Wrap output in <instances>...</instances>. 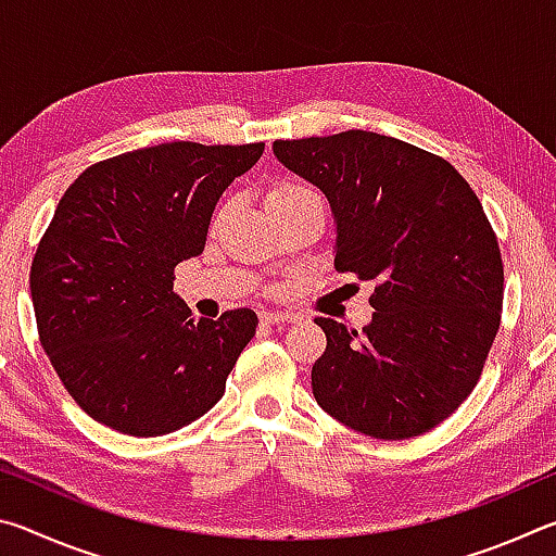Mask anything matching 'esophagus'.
Instances as JSON below:
<instances>
[{"label":"esophagus","instance_id":"esophagus-1","mask_svg":"<svg viewBox=\"0 0 556 556\" xmlns=\"http://www.w3.org/2000/svg\"><path fill=\"white\" fill-rule=\"evenodd\" d=\"M294 314L289 312H262L260 314V321L262 324H287V321H294Z\"/></svg>","mask_w":556,"mask_h":556}]
</instances>
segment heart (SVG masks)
I'll list each match as a JSON object with an SVG mask.
<instances>
[{
	"instance_id": "obj_1",
	"label": "heart",
	"mask_w": 556,
	"mask_h": 556,
	"mask_svg": "<svg viewBox=\"0 0 556 556\" xmlns=\"http://www.w3.org/2000/svg\"><path fill=\"white\" fill-rule=\"evenodd\" d=\"M308 188L301 186V184H294V181H279L269 188L267 193V205H277V203H287L291 199H296V195L306 193Z\"/></svg>"
}]
</instances>
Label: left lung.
I'll use <instances>...</instances> for the list:
<instances>
[{
  "label": "left lung",
  "instance_id": "1",
  "mask_svg": "<svg viewBox=\"0 0 556 556\" xmlns=\"http://www.w3.org/2000/svg\"><path fill=\"white\" fill-rule=\"evenodd\" d=\"M271 149L331 203L336 269L375 281L363 336L316 318V402L365 437L434 429L476 388L501 328L503 260L481 201L446 159L375 131Z\"/></svg>",
  "mask_w": 556,
  "mask_h": 556
}]
</instances>
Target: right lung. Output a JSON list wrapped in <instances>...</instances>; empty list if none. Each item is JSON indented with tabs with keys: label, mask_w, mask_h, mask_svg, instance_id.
Segmentation results:
<instances>
[{
	"label": "right lung",
	"mask_w": 556,
	"mask_h": 556,
	"mask_svg": "<svg viewBox=\"0 0 556 556\" xmlns=\"http://www.w3.org/2000/svg\"><path fill=\"white\" fill-rule=\"evenodd\" d=\"M262 152L144 147L88 166L63 193L31 262V301L63 388L100 425L162 437L223 397L257 314L195 321L174 267L201 255L215 203Z\"/></svg>",
	"instance_id": "1"
}]
</instances>
